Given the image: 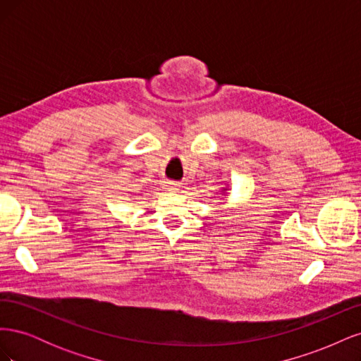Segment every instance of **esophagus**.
Here are the masks:
<instances>
[{"mask_svg": "<svg viewBox=\"0 0 361 361\" xmlns=\"http://www.w3.org/2000/svg\"><path fill=\"white\" fill-rule=\"evenodd\" d=\"M178 187H179V185H178L176 182H167V185H166V188H167L169 191H176Z\"/></svg>", "mask_w": 361, "mask_h": 361, "instance_id": "1", "label": "esophagus"}]
</instances>
